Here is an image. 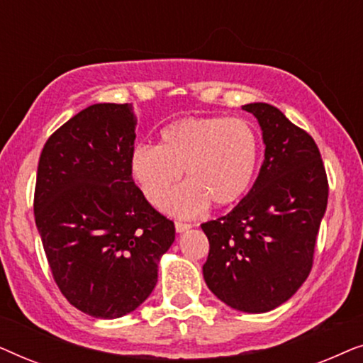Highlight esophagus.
Wrapping results in <instances>:
<instances>
[{
    "mask_svg": "<svg viewBox=\"0 0 363 363\" xmlns=\"http://www.w3.org/2000/svg\"><path fill=\"white\" fill-rule=\"evenodd\" d=\"M191 225L190 223H183V221H175V230L177 233H185L186 230H190Z\"/></svg>",
    "mask_w": 363,
    "mask_h": 363,
    "instance_id": "obj_1",
    "label": "esophagus"
}]
</instances>
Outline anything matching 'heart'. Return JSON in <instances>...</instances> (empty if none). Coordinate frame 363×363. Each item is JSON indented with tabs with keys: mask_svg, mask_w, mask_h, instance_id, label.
<instances>
[{
	"mask_svg": "<svg viewBox=\"0 0 363 363\" xmlns=\"http://www.w3.org/2000/svg\"><path fill=\"white\" fill-rule=\"evenodd\" d=\"M259 160V140L242 118L183 117L160 132V145L138 143L130 153L132 178L152 205L162 206L185 170L188 183L167 203L191 216L236 205L250 190Z\"/></svg>",
	"mask_w": 363,
	"mask_h": 363,
	"instance_id": "heart-1",
	"label": "heart"
}]
</instances>
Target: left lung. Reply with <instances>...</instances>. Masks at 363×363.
<instances>
[{
  "label": "left lung",
  "instance_id": "obj_1",
  "mask_svg": "<svg viewBox=\"0 0 363 363\" xmlns=\"http://www.w3.org/2000/svg\"><path fill=\"white\" fill-rule=\"evenodd\" d=\"M242 108L262 128L264 162L240 205L201 225L210 241L203 276L218 299L257 314L286 302L309 276L329 182L309 133L269 104Z\"/></svg>",
  "mask_w": 363,
  "mask_h": 363
}]
</instances>
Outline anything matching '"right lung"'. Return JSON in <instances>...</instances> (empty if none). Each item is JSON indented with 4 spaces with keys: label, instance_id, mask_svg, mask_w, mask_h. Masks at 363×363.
<instances>
[{
    "label": "right lung",
    "instance_id": "1",
    "mask_svg": "<svg viewBox=\"0 0 363 363\" xmlns=\"http://www.w3.org/2000/svg\"><path fill=\"white\" fill-rule=\"evenodd\" d=\"M132 104H94L57 128L39 157L34 220L62 296L117 319L152 294L175 225L130 173Z\"/></svg>",
    "mask_w": 363,
    "mask_h": 363
}]
</instances>
